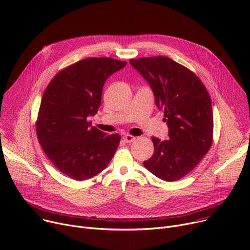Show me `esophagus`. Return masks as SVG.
Returning <instances> with one entry per match:
<instances>
[{
	"label": "esophagus",
	"mask_w": 250,
	"mask_h": 250,
	"mask_svg": "<svg viewBox=\"0 0 250 250\" xmlns=\"http://www.w3.org/2000/svg\"><path fill=\"white\" fill-rule=\"evenodd\" d=\"M124 141L125 142V143H127V144H130V143H132V142H134L135 141V137H132V135H130V134H125V135H124Z\"/></svg>",
	"instance_id": "esophagus-1"
}]
</instances>
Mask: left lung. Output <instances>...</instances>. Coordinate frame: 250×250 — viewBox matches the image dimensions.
Segmentation results:
<instances>
[{
    "label": "left lung",
    "instance_id": "left-lung-1",
    "mask_svg": "<svg viewBox=\"0 0 250 250\" xmlns=\"http://www.w3.org/2000/svg\"><path fill=\"white\" fill-rule=\"evenodd\" d=\"M129 62L149 84L168 126V140L152 137L154 153L144 166L163 180H177L191 171L211 146L213 115L208 92L191 71L167 57Z\"/></svg>",
    "mask_w": 250,
    "mask_h": 250
}]
</instances>
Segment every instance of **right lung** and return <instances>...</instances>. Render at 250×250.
Segmentation results:
<instances>
[{"instance_id":"obj_1","label":"right lung","mask_w":250,"mask_h":250,"mask_svg":"<svg viewBox=\"0 0 250 250\" xmlns=\"http://www.w3.org/2000/svg\"><path fill=\"white\" fill-rule=\"evenodd\" d=\"M126 65L110 58H88L60 72L42 95L36 130L40 145L54 166L76 180L102 172L121 141L92 125L105 81Z\"/></svg>"}]
</instances>
